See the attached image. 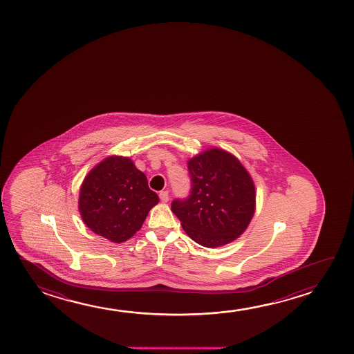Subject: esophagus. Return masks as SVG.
Masks as SVG:
<instances>
[{"mask_svg": "<svg viewBox=\"0 0 354 354\" xmlns=\"http://www.w3.org/2000/svg\"><path fill=\"white\" fill-rule=\"evenodd\" d=\"M160 199L162 203H167L169 201V192L168 191H160Z\"/></svg>", "mask_w": 354, "mask_h": 354, "instance_id": "1", "label": "esophagus"}]
</instances>
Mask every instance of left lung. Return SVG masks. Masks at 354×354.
Masks as SVG:
<instances>
[{"label": "left lung", "instance_id": "obj_1", "mask_svg": "<svg viewBox=\"0 0 354 354\" xmlns=\"http://www.w3.org/2000/svg\"><path fill=\"white\" fill-rule=\"evenodd\" d=\"M191 192L174 199L173 213L191 239L216 248L239 237L255 212V186L242 163L226 151L209 149L187 163Z\"/></svg>", "mask_w": 354, "mask_h": 354}]
</instances>
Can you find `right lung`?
<instances>
[{"instance_id":"obj_1","label":"right lung","mask_w":354,"mask_h":354,"mask_svg":"<svg viewBox=\"0 0 354 354\" xmlns=\"http://www.w3.org/2000/svg\"><path fill=\"white\" fill-rule=\"evenodd\" d=\"M145 174L128 157L111 156L83 180L78 209L93 232L113 243L128 241L158 203Z\"/></svg>"}]
</instances>
